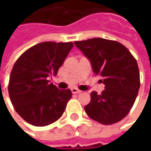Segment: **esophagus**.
<instances>
[{
    "label": "esophagus",
    "instance_id": "1",
    "mask_svg": "<svg viewBox=\"0 0 151 151\" xmlns=\"http://www.w3.org/2000/svg\"><path fill=\"white\" fill-rule=\"evenodd\" d=\"M71 90H72V93H81V91L78 90V89H77V88H72Z\"/></svg>",
    "mask_w": 151,
    "mask_h": 151
}]
</instances>
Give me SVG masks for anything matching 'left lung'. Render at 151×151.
<instances>
[{"label":"left lung","instance_id":"obj_1","mask_svg":"<svg viewBox=\"0 0 151 151\" xmlns=\"http://www.w3.org/2000/svg\"><path fill=\"white\" fill-rule=\"evenodd\" d=\"M75 45L89 59L93 73L105 85L101 94L93 91L85 106L93 120L110 125L122 120L130 111L140 87V73L136 58L119 42L104 38L76 41Z\"/></svg>","mask_w":151,"mask_h":151}]
</instances>
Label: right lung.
<instances>
[{"label": "right lung", "instance_id": "1", "mask_svg": "<svg viewBox=\"0 0 151 151\" xmlns=\"http://www.w3.org/2000/svg\"><path fill=\"white\" fill-rule=\"evenodd\" d=\"M73 47L72 42H44L28 49L16 60L9 93L17 114L29 124L44 127L62 116L72 92L58 90L49 78L57 75Z\"/></svg>", "mask_w": 151, "mask_h": 151}]
</instances>
